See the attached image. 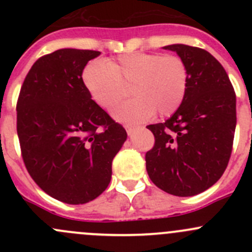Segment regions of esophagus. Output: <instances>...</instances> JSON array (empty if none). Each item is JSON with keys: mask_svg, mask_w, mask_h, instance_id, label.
I'll return each mask as SVG.
<instances>
[{"mask_svg": "<svg viewBox=\"0 0 252 252\" xmlns=\"http://www.w3.org/2000/svg\"><path fill=\"white\" fill-rule=\"evenodd\" d=\"M135 129H136V126H126V133H128V135H131Z\"/></svg>", "mask_w": 252, "mask_h": 252, "instance_id": "esophagus-1", "label": "esophagus"}]
</instances>
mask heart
<instances>
[{"mask_svg":"<svg viewBox=\"0 0 252 252\" xmlns=\"http://www.w3.org/2000/svg\"><path fill=\"white\" fill-rule=\"evenodd\" d=\"M83 84L91 100L106 111L116 108L129 94L135 97L114 111L126 123H136L157 112L171 116L182 106L188 90L189 72L174 55L128 52L107 62L94 61L83 70Z\"/></svg>","mask_w":252,"mask_h":252,"instance_id":"obj_1","label":"heart"}]
</instances>
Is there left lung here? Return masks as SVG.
<instances>
[{"label": "left lung", "mask_w": 252, "mask_h": 252, "mask_svg": "<svg viewBox=\"0 0 252 252\" xmlns=\"http://www.w3.org/2000/svg\"><path fill=\"white\" fill-rule=\"evenodd\" d=\"M189 72L182 106L163 123L146 128L155 145L146 171L156 187L175 196H194L224 173L232 155L236 97L223 65L204 48L169 45Z\"/></svg>", "instance_id": "left-lung-1"}]
</instances>
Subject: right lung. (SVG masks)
Instances as JSON below:
<instances>
[{
    "mask_svg": "<svg viewBox=\"0 0 252 252\" xmlns=\"http://www.w3.org/2000/svg\"><path fill=\"white\" fill-rule=\"evenodd\" d=\"M101 52L62 48L30 68L17 101L23 161L46 194L86 204L111 182L112 161L126 131L91 100L83 70Z\"/></svg>",
    "mask_w": 252,
    "mask_h": 252,
    "instance_id": "1",
    "label": "right lung"
}]
</instances>
